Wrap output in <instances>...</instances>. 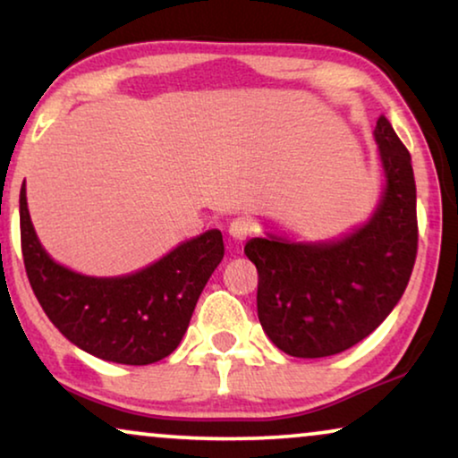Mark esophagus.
<instances>
[{
  "label": "esophagus",
  "instance_id": "1",
  "mask_svg": "<svg viewBox=\"0 0 458 458\" xmlns=\"http://www.w3.org/2000/svg\"><path fill=\"white\" fill-rule=\"evenodd\" d=\"M254 223L250 221L248 216H237L233 223L229 225V235L233 237L235 242H243V240H248L250 235L254 233Z\"/></svg>",
  "mask_w": 458,
  "mask_h": 458
}]
</instances>
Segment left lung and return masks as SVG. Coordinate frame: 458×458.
I'll list each match as a JSON object with an SVG mask.
<instances>
[{"label": "left lung", "instance_id": "8db88e82", "mask_svg": "<svg viewBox=\"0 0 458 458\" xmlns=\"http://www.w3.org/2000/svg\"><path fill=\"white\" fill-rule=\"evenodd\" d=\"M386 191L365 227L334 243L254 237L243 252L259 271V318L298 359L340 354L365 340L403 298L417 259V187L411 154L381 114L375 127Z\"/></svg>", "mask_w": 458, "mask_h": 458}]
</instances>
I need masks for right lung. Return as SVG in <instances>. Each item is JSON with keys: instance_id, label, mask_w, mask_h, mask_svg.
<instances>
[{"instance_id": "add662e5", "label": "right lung", "mask_w": 458, "mask_h": 458, "mask_svg": "<svg viewBox=\"0 0 458 458\" xmlns=\"http://www.w3.org/2000/svg\"><path fill=\"white\" fill-rule=\"evenodd\" d=\"M21 246L29 284L60 334L121 365H152L179 346L206 281L225 256L210 229L127 277H85L55 265L37 240L21 190Z\"/></svg>"}]
</instances>
